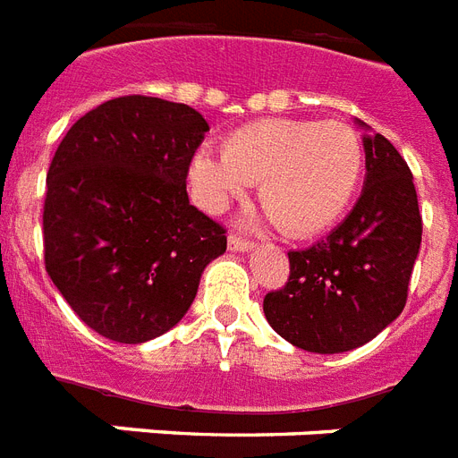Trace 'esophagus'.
Returning <instances> with one entry per match:
<instances>
[{
    "label": "esophagus",
    "instance_id": "esophagus-1",
    "mask_svg": "<svg viewBox=\"0 0 458 458\" xmlns=\"http://www.w3.org/2000/svg\"><path fill=\"white\" fill-rule=\"evenodd\" d=\"M255 248V243L246 239H239V236H229V250L232 252H248Z\"/></svg>",
    "mask_w": 458,
    "mask_h": 458
}]
</instances>
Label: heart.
<instances>
[{"mask_svg":"<svg viewBox=\"0 0 458 458\" xmlns=\"http://www.w3.org/2000/svg\"><path fill=\"white\" fill-rule=\"evenodd\" d=\"M361 172V139L347 123L258 120L233 130L222 153H196L189 179L210 212L225 210L248 184H258L259 203L281 233L307 239L338 222Z\"/></svg>","mask_w":458,"mask_h":458,"instance_id":"obj_1","label":"heart"}]
</instances>
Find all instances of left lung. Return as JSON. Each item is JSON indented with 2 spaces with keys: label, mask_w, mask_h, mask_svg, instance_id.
<instances>
[{
  "label": "left lung",
  "mask_w": 458,
  "mask_h": 458,
  "mask_svg": "<svg viewBox=\"0 0 458 458\" xmlns=\"http://www.w3.org/2000/svg\"><path fill=\"white\" fill-rule=\"evenodd\" d=\"M354 125L364 130L367 156L360 200L327 239L288 252V284L262 305L269 327L307 352H350L390 327L420 250L411 170L383 134L361 120Z\"/></svg>",
  "instance_id": "8db88e82"
}]
</instances>
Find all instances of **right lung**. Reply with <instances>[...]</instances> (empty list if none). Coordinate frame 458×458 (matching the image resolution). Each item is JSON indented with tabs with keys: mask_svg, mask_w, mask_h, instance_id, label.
<instances>
[{
	"mask_svg": "<svg viewBox=\"0 0 458 458\" xmlns=\"http://www.w3.org/2000/svg\"><path fill=\"white\" fill-rule=\"evenodd\" d=\"M210 125L156 97L106 101L64 137L47 174L44 265L89 328L139 345L177 327L225 229L189 203Z\"/></svg>",
	"mask_w": 458,
	"mask_h": 458,
	"instance_id": "1",
	"label": "right lung"
}]
</instances>
